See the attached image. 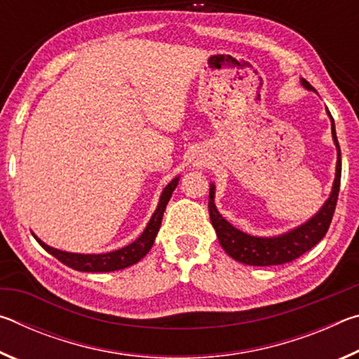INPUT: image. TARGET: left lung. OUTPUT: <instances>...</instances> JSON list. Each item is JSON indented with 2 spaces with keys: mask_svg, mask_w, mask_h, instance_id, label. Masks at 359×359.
<instances>
[{
  "mask_svg": "<svg viewBox=\"0 0 359 359\" xmlns=\"http://www.w3.org/2000/svg\"><path fill=\"white\" fill-rule=\"evenodd\" d=\"M301 85L306 90L315 92V88L306 79H301ZM331 120V135L334 145L337 150V163H336V175H334L331 193L325 204L313 214L307 222L297 224L296 228L288 229L287 233L277 236H252L244 231L233 226L226 218L218 212L215 205V184H210L209 191V214L210 222L214 226L218 242L231 258L248 266H277L290 263L301 255L311 250L318 242L325 238L327 228H330L336 203L339 196L340 187V171H342V163H340V147L336 136V126L330 111H326Z\"/></svg>",
  "mask_w": 359,
  "mask_h": 359,
  "instance_id": "obj_1",
  "label": "left lung"
}]
</instances>
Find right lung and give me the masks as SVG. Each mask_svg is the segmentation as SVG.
<instances>
[{
    "label": "right lung",
    "mask_w": 359,
    "mask_h": 359,
    "mask_svg": "<svg viewBox=\"0 0 359 359\" xmlns=\"http://www.w3.org/2000/svg\"><path fill=\"white\" fill-rule=\"evenodd\" d=\"M179 180H180L179 175H175V177L169 182L165 188H163L156 209L154 214H151L147 226H145L141 236H139L136 241H133L131 244L118 248V250H112V252H106V253L63 252V250H58V248L47 245L46 242H42L34 233H33V236L46 252H48L52 257H55L58 261H62L63 264L69 266L76 271L112 272V271L125 269V267L133 266V264H136L137 261H141L145 255L149 253L151 245H154L158 231H160V226H161L163 214H165L166 205L169 203V199H171L172 191L175 190V187H177Z\"/></svg>",
    "instance_id": "obj_1"
}]
</instances>
